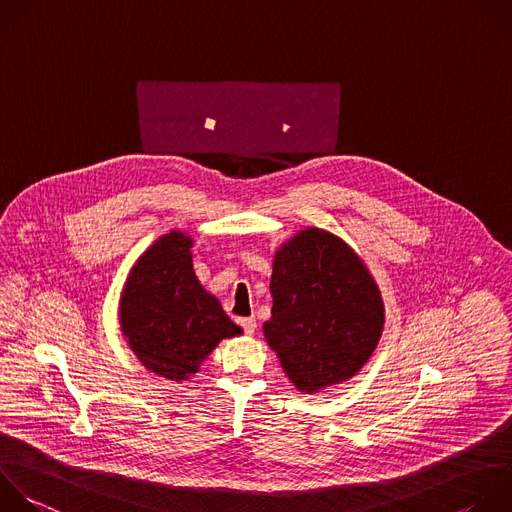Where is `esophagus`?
Wrapping results in <instances>:
<instances>
[{"mask_svg": "<svg viewBox=\"0 0 512 512\" xmlns=\"http://www.w3.org/2000/svg\"><path fill=\"white\" fill-rule=\"evenodd\" d=\"M238 322H240L242 330H244L248 336H250V334H254V330H256V318H254V316H248V318H240Z\"/></svg>", "mask_w": 512, "mask_h": 512, "instance_id": "esophagus-1", "label": "esophagus"}]
</instances>
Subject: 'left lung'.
<instances>
[{"mask_svg": "<svg viewBox=\"0 0 512 512\" xmlns=\"http://www.w3.org/2000/svg\"><path fill=\"white\" fill-rule=\"evenodd\" d=\"M264 334L288 378L316 392L356 374L378 344L384 306L362 260L336 236L308 228L274 258Z\"/></svg>", "mask_w": 512, "mask_h": 512, "instance_id": "obj_1", "label": "left lung"}]
</instances>
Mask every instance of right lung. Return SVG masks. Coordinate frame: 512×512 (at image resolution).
<instances>
[{"label": "right lung", "mask_w": 512, "mask_h": 512, "mask_svg": "<svg viewBox=\"0 0 512 512\" xmlns=\"http://www.w3.org/2000/svg\"><path fill=\"white\" fill-rule=\"evenodd\" d=\"M192 240L160 238L132 268L120 306L122 330L140 362L170 380L198 372L222 338L242 332L192 270Z\"/></svg>", "instance_id": "1"}]
</instances>
